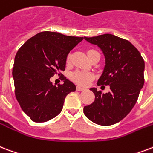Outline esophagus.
I'll return each instance as SVG.
<instances>
[{
  "mask_svg": "<svg viewBox=\"0 0 153 153\" xmlns=\"http://www.w3.org/2000/svg\"><path fill=\"white\" fill-rule=\"evenodd\" d=\"M76 90L77 91H85V88H83V87H79V86H78V87H76Z\"/></svg>",
  "mask_w": 153,
  "mask_h": 153,
  "instance_id": "esophagus-1",
  "label": "esophagus"
}]
</instances>
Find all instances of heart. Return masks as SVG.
<instances>
[{
    "mask_svg": "<svg viewBox=\"0 0 153 153\" xmlns=\"http://www.w3.org/2000/svg\"><path fill=\"white\" fill-rule=\"evenodd\" d=\"M95 51L94 50H88L87 52L88 57H91L92 53H94ZM71 54L69 53L67 57H66V62H70L71 61ZM71 79L72 81L74 82L75 83L80 86H87L89 82L93 79V74L87 71H77L71 74L70 76Z\"/></svg>",
    "mask_w": 153,
    "mask_h": 153,
    "instance_id": "b5f03b06",
    "label": "heart"
}]
</instances>
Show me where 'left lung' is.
<instances>
[{
    "label": "left lung",
    "mask_w": 153,
    "mask_h": 153,
    "mask_svg": "<svg viewBox=\"0 0 153 153\" xmlns=\"http://www.w3.org/2000/svg\"><path fill=\"white\" fill-rule=\"evenodd\" d=\"M85 40L97 45L105 57V66L97 85L110 87L102 93L92 87L95 101L85 106L83 112L92 122L109 126L122 120L136 104L144 83V61L129 41L115 35H99Z\"/></svg>",
    "instance_id": "1"
}]
</instances>
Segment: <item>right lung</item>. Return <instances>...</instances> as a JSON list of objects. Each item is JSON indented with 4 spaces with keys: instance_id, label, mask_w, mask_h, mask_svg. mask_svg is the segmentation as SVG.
<instances>
[{
    "instance_id": "obj_1",
    "label": "right lung",
    "mask_w": 153,
    "mask_h": 153,
    "mask_svg": "<svg viewBox=\"0 0 153 153\" xmlns=\"http://www.w3.org/2000/svg\"><path fill=\"white\" fill-rule=\"evenodd\" d=\"M82 39L45 31L26 41L17 51L13 68L15 95L33 122H46L57 116L66 95L76 90L66 77L63 84L57 87L51 78L65 71L68 53Z\"/></svg>"
}]
</instances>
